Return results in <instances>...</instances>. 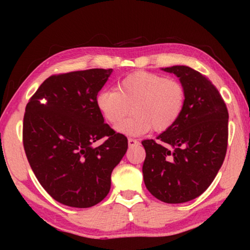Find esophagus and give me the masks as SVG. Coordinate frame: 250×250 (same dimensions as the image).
I'll return each mask as SVG.
<instances>
[{
	"label": "esophagus",
	"mask_w": 250,
	"mask_h": 250,
	"mask_svg": "<svg viewBox=\"0 0 250 250\" xmlns=\"http://www.w3.org/2000/svg\"><path fill=\"white\" fill-rule=\"evenodd\" d=\"M136 145H139L138 140H134V139H132V138L128 139V146H136Z\"/></svg>",
	"instance_id": "obj_1"
}]
</instances>
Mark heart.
I'll return each mask as SVG.
<instances>
[{"mask_svg": "<svg viewBox=\"0 0 250 250\" xmlns=\"http://www.w3.org/2000/svg\"><path fill=\"white\" fill-rule=\"evenodd\" d=\"M186 88L181 82L163 75L136 71L119 81L116 90H102L95 98L97 108L112 126L121 124L129 108L131 117L118 131L141 135L150 129L164 132L172 127L186 105Z\"/></svg>", "mask_w": 250, "mask_h": 250, "instance_id": "1", "label": "heart"}]
</instances>
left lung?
Wrapping results in <instances>:
<instances>
[{
    "label": "left lung",
    "mask_w": 250,
    "mask_h": 250,
    "mask_svg": "<svg viewBox=\"0 0 250 250\" xmlns=\"http://www.w3.org/2000/svg\"><path fill=\"white\" fill-rule=\"evenodd\" d=\"M180 78L186 105L172 127L155 140H143L142 173L149 192L167 204L199 197L213 182L228 148L229 112L214 84L187 66L163 68Z\"/></svg>",
    "instance_id": "left-lung-1"
}]
</instances>
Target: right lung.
Returning a JSON list of instances; mask_svg holds the SVG:
<instances>
[{
	"instance_id": "obj_1",
	"label": "right lung",
	"mask_w": 250,
	"mask_h": 250,
	"mask_svg": "<svg viewBox=\"0 0 250 250\" xmlns=\"http://www.w3.org/2000/svg\"><path fill=\"white\" fill-rule=\"evenodd\" d=\"M112 69H87L46 78L26 105L23 148L44 190L60 204L87 208L111 186L112 169L127 150L97 108L95 98ZM105 137L102 145L94 142Z\"/></svg>"
}]
</instances>
